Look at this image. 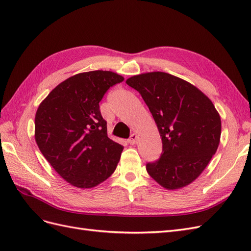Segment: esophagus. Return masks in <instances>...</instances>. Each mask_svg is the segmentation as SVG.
<instances>
[{
  "label": "esophagus",
  "mask_w": 251,
  "mask_h": 251,
  "mask_svg": "<svg viewBox=\"0 0 251 251\" xmlns=\"http://www.w3.org/2000/svg\"><path fill=\"white\" fill-rule=\"evenodd\" d=\"M127 141H128V143H130V144H135L136 142H137V135L132 134Z\"/></svg>",
  "instance_id": "1"
}]
</instances>
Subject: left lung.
Here are the masks:
<instances>
[{
  "label": "left lung",
  "mask_w": 251,
  "mask_h": 251,
  "mask_svg": "<svg viewBox=\"0 0 251 251\" xmlns=\"http://www.w3.org/2000/svg\"><path fill=\"white\" fill-rule=\"evenodd\" d=\"M138 91L157 125L162 153L147 171L168 189L188 185L216 154L221 118L214 103L192 83L164 72L135 75L126 81Z\"/></svg>",
  "instance_id": "left-lung-1"
}]
</instances>
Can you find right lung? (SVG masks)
<instances>
[{
	"label": "right lung",
	"mask_w": 251,
	"mask_h": 251,
	"mask_svg": "<svg viewBox=\"0 0 251 251\" xmlns=\"http://www.w3.org/2000/svg\"><path fill=\"white\" fill-rule=\"evenodd\" d=\"M124 77L111 71L71 76L53 89L35 115V141L59 176L91 188L115 171L124 147L111 140L100 102Z\"/></svg>",
	"instance_id": "add662e5"
}]
</instances>
